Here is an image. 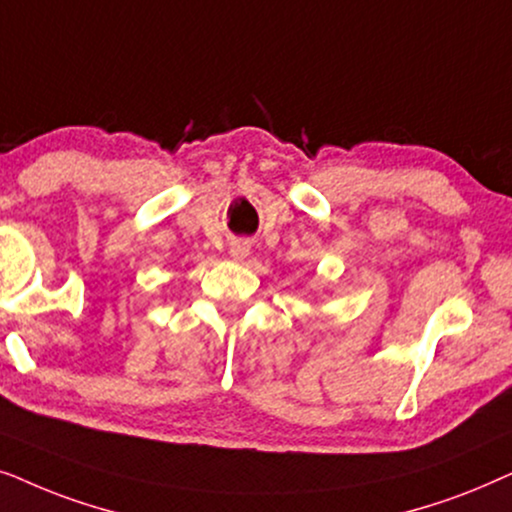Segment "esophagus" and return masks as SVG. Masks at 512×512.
Wrapping results in <instances>:
<instances>
[{"label":"esophagus","mask_w":512,"mask_h":512,"mask_svg":"<svg viewBox=\"0 0 512 512\" xmlns=\"http://www.w3.org/2000/svg\"><path fill=\"white\" fill-rule=\"evenodd\" d=\"M248 252H250L248 243H243V241L231 243V257H234V260H243V257L248 255Z\"/></svg>","instance_id":"obj_1"}]
</instances>
